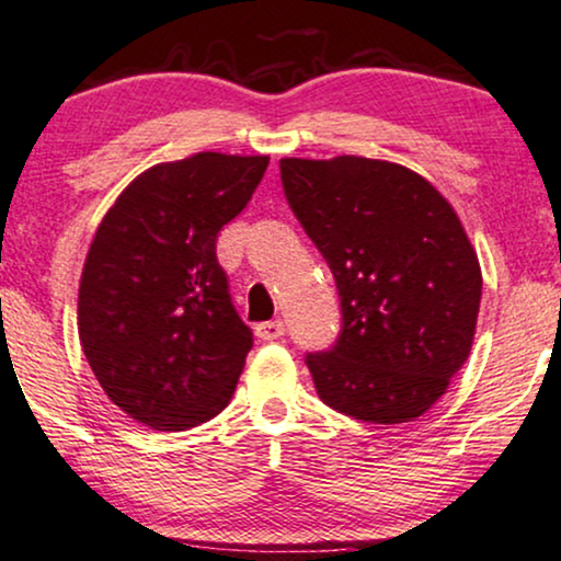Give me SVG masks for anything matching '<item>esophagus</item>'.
I'll use <instances>...</instances> for the list:
<instances>
[{"instance_id":"esophagus-1","label":"esophagus","mask_w":561,"mask_h":561,"mask_svg":"<svg viewBox=\"0 0 561 561\" xmlns=\"http://www.w3.org/2000/svg\"><path fill=\"white\" fill-rule=\"evenodd\" d=\"M283 333H286V328H283L280 320L260 322V325H256V339L260 341H278Z\"/></svg>"}]
</instances>
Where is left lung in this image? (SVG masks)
I'll use <instances>...</instances> for the list:
<instances>
[{
	"mask_svg": "<svg viewBox=\"0 0 561 561\" xmlns=\"http://www.w3.org/2000/svg\"><path fill=\"white\" fill-rule=\"evenodd\" d=\"M296 220L331 267L344 325L307 354L318 397L362 423H410L444 397L476 339L483 275L462 222L404 164L280 160Z\"/></svg>",
	"mask_w": 561,
	"mask_h": 561,
	"instance_id": "8db88e82",
	"label": "left lung"
}]
</instances>
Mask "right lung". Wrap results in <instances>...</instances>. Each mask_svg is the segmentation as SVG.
<instances>
[{
  "mask_svg": "<svg viewBox=\"0 0 561 561\" xmlns=\"http://www.w3.org/2000/svg\"><path fill=\"white\" fill-rule=\"evenodd\" d=\"M267 162L220 151L160 162L99 222L78 286V335L112 404L151 431L207 423L233 397L252 331L215 243Z\"/></svg>",
  "mask_w": 561,
  "mask_h": 561,
  "instance_id": "right-lung-1",
  "label": "right lung"
}]
</instances>
